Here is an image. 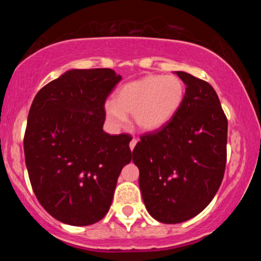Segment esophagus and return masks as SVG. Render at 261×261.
<instances>
[{
  "label": "esophagus",
  "instance_id": "34e87169",
  "mask_svg": "<svg viewBox=\"0 0 261 261\" xmlns=\"http://www.w3.org/2000/svg\"><path fill=\"white\" fill-rule=\"evenodd\" d=\"M137 141H139V140H137V139H135V137H134L133 140H131V142H130V149H131V151H133V149L135 148V146H136Z\"/></svg>",
  "mask_w": 261,
  "mask_h": 261
}]
</instances>
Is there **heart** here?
Here are the masks:
<instances>
[{"instance_id":"heart-1","label":"heart","mask_w":261,"mask_h":261,"mask_svg":"<svg viewBox=\"0 0 261 261\" xmlns=\"http://www.w3.org/2000/svg\"><path fill=\"white\" fill-rule=\"evenodd\" d=\"M184 98V85L176 76H151L128 82L119 89L115 101L106 103L108 120L115 126L134 114L141 130L152 133L166 126L178 112Z\"/></svg>"}]
</instances>
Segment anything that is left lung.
Returning a JSON list of instances; mask_svg holds the SVG:
<instances>
[{
    "label": "left lung",
    "mask_w": 261,
    "mask_h": 261,
    "mask_svg": "<svg viewBox=\"0 0 261 261\" xmlns=\"http://www.w3.org/2000/svg\"><path fill=\"white\" fill-rule=\"evenodd\" d=\"M187 85L164 127L141 136L133 151L146 208L154 220L180 223L216 195L227 161V127L217 93L206 81L176 71Z\"/></svg>",
    "instance_id": "1"
}]
</instances>
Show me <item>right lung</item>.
<instances>
[{"label": "right lung", "instance_id": "1", "mask_svg": "<svg viewBox=\"0 0 261 261\" xmlns=\"http://www.w3.org/2000/svg\"><path fill=\"white\" fill-rule=\"evenodd\" d=\"M120 80L110 68L70 70L33 100L24 134L27 169L40 205L60 222L100 221L130 163L133 137L103 130L104 104Z\"/></svg>", "mask_w": 261, "mask_h": 261}]
</instances>
